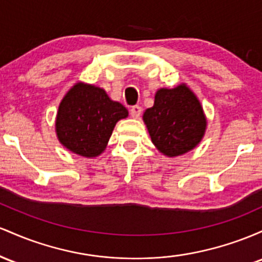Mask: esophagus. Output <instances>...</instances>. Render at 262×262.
Masks as SVG:
<instances>
[{
    "mask_svg": "<svg viewBox=\"0 0 262 262\" xmlns=\"http://www.w3.org/2000/svg\"><path fill=\"white\" fill-rule=\"evenodd\" d=\"M141 113H142V108L139 105H136V106H132L131 110H130V115L131 117H134V119H139L141 116Z\"/></svg>",
    "mask_w": 262,
    "mask_h": 262,
    "instance_id": "esophagus-1",
    "label": "esophagus"
}]
</instances>
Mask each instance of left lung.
I'll return each mask as SVG.
<instances>
[{
    "instance_id": "left-lung-1",
    "label": "left lung",
    "mask_w": 262,
    "mask_h": 262,
    "mask_svg": "<svg viewBox=\"0 0 262 262\" xmlns=\"http://www.w3.org/2000/svg\"><path fill=\"white\" fill-rule=\"evenodd\" d=\"M142 119L152 143L167 157L194 149L207 130L201 101L184 83L173 89H158L154 106L147 108Z\"/></svg>"
}]
</instances>
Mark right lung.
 I'll list each match as a JSON object with an SVG mask.
<instances>
[{"label": "right lung", "instance_id": "right-lung-1", "mask_svg": "<svg viewBox=\"0 0 262 262\" xmlns=\"http://www.w3.org/2000/svg\"><path fill=\"white\" fill-rule=\"evenodd\" d=\"M127 116V108L108 98L102 88L78 81L61 99L55 132L70 152L94 158L105 151L115 125Z\"/></svg>", "mask_w": 262, "mask_h": 262}]
</instances>
